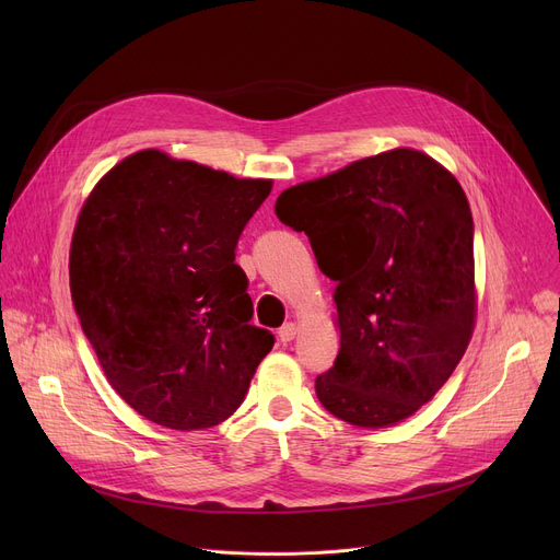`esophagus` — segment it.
<instances>
[{
	"label": "esophagus",
	"instance_id": "esophagus-1",
	"mask_svg": "<svg viewBox=\"0 0 560 560\" xmlns=\"http://www.w3.org/2000/svg\"><path fill=\"white\" fill-rule=\"evenodd\" d=\"M295 336H298V327L292 325V322H288V325H283V327L279 329V338H281V342L295 340Z\"/></svg>",
	"mask_w": 560,
	"mask_h": 560
}]
</instances>
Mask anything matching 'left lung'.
<instances>
[{"label":"left lung","mask_w":560,"mask_h":560,"mask_svg":"<svg viewBox=\"0 0 560 560\" xmlns=\"http://www.w3.org/2000/svg\"><path fill=\"white\" fill-rule=\"evenodd\" d=\"M277 218L304 231L336 281L340 351L315 378L331 416L361 429L420 410L475 331V224L456 176L395 147L283 190Z\"/></svg>","instance_id":"left-lung-1"}]
</instances>
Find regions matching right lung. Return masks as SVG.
Returning <instances> with one entry per match:
<instances>
[{"mask_svg": "<svg viewBox=\"0 0 560 560\" xmlns=\"http://www.w3.org/2000/svg\"><path fill=\"white\" fill-rule=\"evenodd\" d=\"M272 179L140 150L83 201L70 290L97 361L133 410L195 431L224 422L275 336L249 325L235 245Z\"/></svg>", "mask_w": 560, "mask_h": 560, "instance_id": "1", "label": "right lung"}]
</instances>
